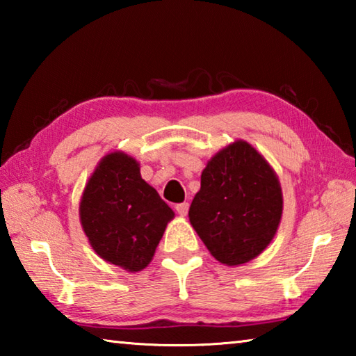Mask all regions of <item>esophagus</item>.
Listing matches in <instances>:
<instances>
[{
	"label": "esophagus",
	"instance_id": "esophagus-1",
	"mask_svg": "<svg viewBox=\"0 0 356 356\" xmlns=\"http://www.w3.org/2000/svg\"><path fill=\"white\" fill-rule=\"evenodd\" d=\"M188 209H190V204L188 202H182V204H177V206H176L177 213L180 216H185L186 213H188Z\"/></svg>",
	"mask_w": 356,
	"mask_h": 356
}]
</instances>
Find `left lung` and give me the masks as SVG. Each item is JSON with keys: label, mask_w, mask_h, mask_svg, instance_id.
Returning <instances> with one entry per match:
<instances>
[{"label": "left lung", "mask_w": 356, "mask_h": 356, "mask_svg": "<svg viewBox=\"0 0 356 356\" xmlns=\"http://www.w3.org/2000/svg\"><path fill=\"white\" fill-rule=\"evenodd\" d=\"M282 213L278 177L257 150L236 141L209 161L190 222L216 261L240 265L267 248Z\"/></svg>", "instance_id": "8db88e82"}]
</instances>
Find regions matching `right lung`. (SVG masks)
<instances>
[{
    "instance_id": "1",
    "label": "right lung",
    "mask_w": 356,
    "mask_h": 356,
    "mask_svg": "<svg viewBox=\"0 0 356 356\" xmlns=\"http://www.w3.org/2000/svg\"><path fill=\"white\" fill-rule=\"evenodd\" d=\"M172 218L171 207L141 179L136 160L122 152L102 159L80 204L83 231L94 251L129 272L147 267Z\"/></svg>"
}]
</instances>
